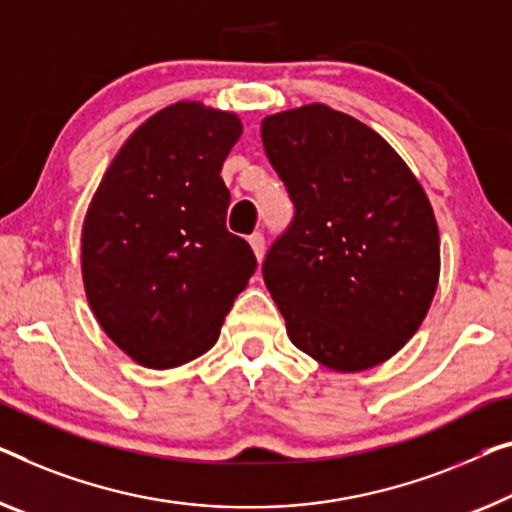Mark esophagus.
Listing matches in <instances>:
<instances>
[{"mask_svg":"<svg viewBox=\"0 0 512 512\" xmlns=\"http://www.w3.org/2000/svg\"><path fill=\"white\" fill-rule=\"evenodd\" d=\"M248 243H250V248H253L257 262H262V259H264V250H266V248H264V236L257 232V234L250 236Z\"/></svg>","mask_w":512,"mask_h":512,"instance_id":"34e87169","label":"esophagus"}]
</instances>
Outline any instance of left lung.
I'll use <instances>...</instances> for the list:
<instances>
[{"label":"left lung","instance_id":"1","mask_svg":"<svg viewBox=\"0 0 512 512\" xmlns=\"http://www.w3.org/2000/svg\"><path fill=\"white\" fill-rule=\"evenodd\" d=\"M294 223L264 282L294 347L333 372H363L414 338L439 285V227L421 181L363 121L324 103L262 121Z\"/></svg>","mask_w":512,"mask_h":512}]
</instances>
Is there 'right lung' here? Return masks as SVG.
Returning a JSON list of instances; mask_svg holds the SVG:
<instances>
[{"mask_svg": "<svg viewBox=\"0 0 512 512\" xmlns=\"http://www.w3.org/2000/svg\"><path fill=\"white\" fill-rule=\"evenodd\" d=\"M243 133L236 112L177 101L135 128L82 223V282L105 335L142 368L170 370L216 345L257 269L227 232L220 170Z\"/></svg>", "mask_w": 512, "mask_h": 512, "instance_id": "obj_1", "label": "right lung"}]
</instances>
